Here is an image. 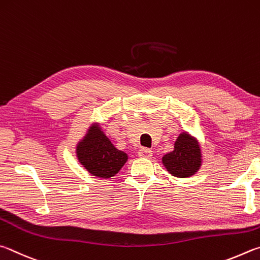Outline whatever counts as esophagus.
I'll return each instance as SVG.
<instances>
[{"label":"esophagus","mask_w":260,"mask_h":260,"mask_svg":"<svg viewBox=\"0 0 260 260\" xmlns=\"http://www.w3.org/2000/svg\"><path fill=\"white\" fill-rule=\"evenodd\" d=\"M138 155L140 157H144V158H149V157H152L153 152L148 148H140L139 152H138Z\"/></svg>","instance_id":"1"}]
</instances>
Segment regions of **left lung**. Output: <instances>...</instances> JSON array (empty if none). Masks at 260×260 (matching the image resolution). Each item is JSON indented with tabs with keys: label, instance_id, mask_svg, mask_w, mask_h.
<instances>
[{
	"label": "left lung",
	"instance_id": "left-lung-1",
	"mask_svg": "<svg viewBox=\"0 0 260 260\" xmlns=\"http://www.w3.org/2000/svg\"><path fill=\"white\" fill-rule=\"evenodd\" d=\"M168 172L179 178L195 175L202 165V154L199 142L187 133L179 135L175 149L162 157Z\"/></svg>",
	"mask_w": 260,
	"mask_h": 260
}]
</instances>
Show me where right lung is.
Masks as SVG:
<instances>
[{
  "label": "right lung",
  "instance_id": "obj_1",
  "mask_svg": "<svg viewBox=\"0 0 260 260\" xmlns=\"http://www.w3.org/2000/svg\"><path fill=\"white\" fill-rule=\"evenodd\" d=\"M76 156L89 174L99 178L115 176L127 161V154L114 146L99 124L90 126L88 134L77 144Z\"/></svg>",
  "mask_w": 260,
  "mask_h": 260
}]
</instances>
